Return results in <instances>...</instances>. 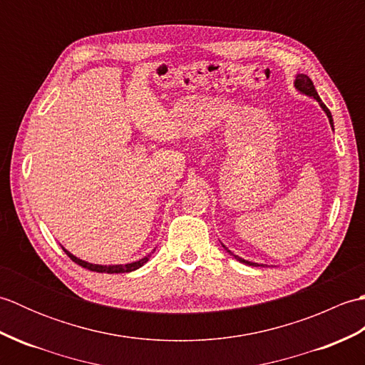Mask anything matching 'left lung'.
<instances>
[{"mask_svg":"<svg viewBox=\"0 0 365 365\" xmlns=\"http://www.w3.org/2000/svg\"><path fill=\"white\" fill-rule=\"evenodd\" d=\"M294 88H297V91L301 92V94H304V96L311 97V98H314V100H317V102H319V105L322 106V110L324 111V114L328 115V119H329V123H331L332 130H334V122H332L331 111L328 110L327 105H324V103L322 102V98L319 97V94H317V91H315V86H314L312 80L309 78V76L304 75V73H298L297 78H294ZM222 246H224V245H222ZM224 250H226L230 255H234V257H235L238 262L245 263V265H251V267H265V265H259V263H254V262H250V260H245V259H242V257H238V255H235L234 252H230L226 246H224Z\"/></svg>","mask_w":365,"mask_h":365,"instance_id":"1","label":"left lung"}]
</instances>
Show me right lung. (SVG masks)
<instances>
[{
    "label": "right lung",
    "mask_w": 365,
    "mask_h": 365,
    "mask_svg": "<svg viewBox=\"0 0 365 365\" xmlns=\"http://www.w3.org/2000/svg\"><path fill=\"white\" fill-rule=\"evenodd\" d=\"M63 250H64V252L68 255V257H71L75 263H78L80 267L88 268V269H91V271H97V273H108V274H114V273H130V271H135V269H138V268H141V267L144 265V263H147V262H149V259H150V254H149V255H145V257L139 259V260H136V262L125 263V265H97V263H89V262H86V260H81V259H78V257H75V255H73L72 252H68L64 246H63Z\"/></svg>",
    "instance_id": "add662e5"
}]
</instances>
